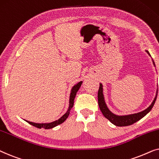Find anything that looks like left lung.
<instances>
[{
  "mask_svg": "<svg viewBox=\"0 0 159 159\" xmlns=\"http://www.w3.org/2000/svg\"><path fill=\"white\" fill-rule=\"evenodd\" d=\"M146 52L150 56V53L148 51L146 50ZM153 63L155 66V62H153ZM157 94H158V90L156 92V97L154 98L153 102L150 106L148 107L147 109H145V111L139 112V113H134V114H130V115H126V116H118L112 113L107 107L106 103H105V98H104V94H103V88H102V84H99V88L98 91V94H97V97H98V104L99 109L102 113L103 116H105L107 119H108L112 124L117 126H129L132 124H134L137 121H138L139 120H140L141 118H143L144 116L147 115L150 111H151V109L153 108L154 104H155L156 98H157Z\"/></svg>",
  "mask_w": 159,
  "mask_h": 159,
  "instance_id": "obj_1",
  "label": "left lung"
}]
</instances>
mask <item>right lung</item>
Listing matches in <instances>:
<instances>
[{"mask_svg": "<svg viewBox=\"0 0 159 159\" xmlns=\"http://www.w3.org/2000/svg\"><path fill=\"white\" fill-rule=\"evenodd\" d=\"M81 84H82V81H80V82H78L77 84H75V86H73V87L72 88L71 92H70V95L68 110H67V111L66 112V113H65L64 115H63L60 118H59L58 120H54V121L51 122V123H45V124H38V123L30 122V121H28V120H25V121H27V123H28V124H31V125L35 126V127H37V128H39V129L43 128V129H52V128L55 127V126L60 125V124H62V123L64 122L65 120L67 119V117H68V116H69V114H70V111L71 108L73 106L74 99H75V97L76 93H77L78 89H79V88L81 87Z\"/></svg>", "mask_w": 159, "mask_h": 159, "instance_id": "1", "label": "right lung"}]
</instances>
